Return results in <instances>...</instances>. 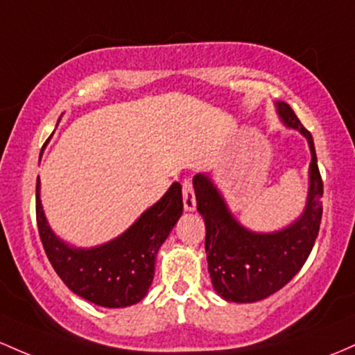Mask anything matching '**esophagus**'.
Wrapping results in <instances>:
<instances>
[{
	"label": "esophagus",
	"mask_w": 355,
	"mask_h": 355,
	"mask_svg": "<svg viewBox=\"0 0 355 355\" xmlns=\"http://www.w3.org/2000/svg\"><path fill=\"white\" fill-rule=\"evenodd\" d=\"M182 201H184L186 211L196 209V196H194V189H193V182H191V179H184V181H182Z\"/></svg>",
	"instance_id": "1"
}]
</instances>
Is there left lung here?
<instances>
[{"instance_id":"8db88e82","label":"left lung","mask_w":355,"mask_h":355,"mask_svg":"<svg viewBox=\"0 0 355 355\" xmlns=\"http://www.w3.org/2000/svg\"><path fill=\"white\" fill-rule=\"evenodd\" d=\"M277 112L286 127L304 135L312 153L306 205L298 220L273 233H254L234 220L209 176L196 174L193 179L198 211L206 225L211 284L218 295L236 304L263 300L284 288L304 266L320 230L324 182L312 134L288 103L277 102Z\"/></svg>"}]
</instances>
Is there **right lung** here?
<instances>
[{
    "label": "right lung",
    "instance_id": "add662e5",
    "mask_svg": "<svg viewBox=\"0 0 355 355\" xmlns=\"http://www.w3.org/2000/svg\"><path fill=\"white\" fill-rule=\"evenodd\" d=\"M181 214V184L174 182L121 236L94 248H75L60 240L46 223L40 178L37 181L38 233L51 266L71 292L107 309L134 305L147 295L156 254Z\"/></svg>",
    "mask_w": 355,
    "mask_h": 355
}]
</instances>
